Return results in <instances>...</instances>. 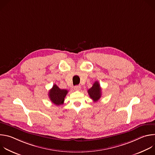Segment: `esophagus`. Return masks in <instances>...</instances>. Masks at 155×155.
I'll return each mask as SVG.
<instances>
[{
	"instance_id": "obj_1",
	"label": "esophagus",
	"mask_w": 155,
	"mask_h": 155,
	"mask_svg": "<svg viewBox=\"0 0 155 155\" xmlns=\"http://www.w3.org/2000/svg\"><path fill=\"white\" fill-rule=\"evenodd\" d=\"M74 89L76 90V91H80L81 90V86L80 85H77V86H75L74 87Z\"/></svg>"
}]
</instances>
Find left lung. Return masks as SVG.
Listing matches in <instances>:
<instances>
[{
    "mask_svg": "<svg viewBox=\"0 0 155 155\" xmlns=\"http://www.w3.org/2000/svg\"><path fill=\"white\" fill-rule=\"evenodd\" d=\"M88 94H89L91 99L94 102H97L101 97V87L98 81H95L93 86L87 90Z\"/></svg>",
    "mask_w": 155,
    "mask_h": 155,
    "instance_id": "1",
    "label": "left lung"
}]
</instances>
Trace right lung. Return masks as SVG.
<instances>
[{
  "instance_id": "add662e5",
  "label": "right lung",
  "mask_w": 155,
  "mask_h": 155,
  "mask_svg": "<svg viewBox=\"0 0 155 155\" xmlns=\"http://www.w3.org/2000/svg\"><path fill=\"white\" fill-rule=\"evenodd\" d=\"M68 91L62 90L56 85L54 84L53 87L49 91L48 96L51 101L56 105H61L64 103V98L67 95Z\"/></svg>"
}]
</instances>
